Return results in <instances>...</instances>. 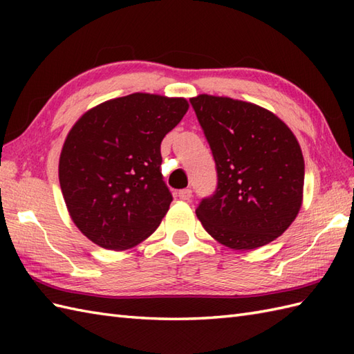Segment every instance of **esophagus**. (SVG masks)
Returning a JSON list of instances; mask_svg holds the SVG:
<instances>
[{
    "label": "esophagus",
    "instance_id": "esophagus-1",
    "mask_svg": "<svg viewBox=\"0 0 354 354\" xmlns=\"http://www.w3.org/2000/svg\"><path fill=\"white\" fill-rule=\"evenodd\" d=\"M178 196L181 198L183 201H190L193 194H192V190H190V189H184V190H179Z\"/></svg>",
    "mask_w": 354,
    "mask_h": 354
}]
</instances>
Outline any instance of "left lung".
<instances>
[{"label": "left lung", "instance_id": "8db88e82", "mask_svg": "<svg viewBox=\"0 0 354 354\" xmlns=\"http://www.w3.org/2000/svg\"><path fill=\"white\" fill-rule=\"evenodd\" d=\"M213 152L214 194L196 216L217 242L255 250L290 227L303 204L304 158L295 135L272 112L230 97L190 99Z\"/></svg>", "mask_w": 354, "mask_h": 354}]
</instances>
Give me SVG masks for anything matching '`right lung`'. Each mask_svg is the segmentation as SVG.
Here are the masks:
<instances>
[{
    "label": "right lung",
    "instance_id": "obj_1",
    "mask_svg": "<svg viewBox=\"0 0 354 354\" xmlns=\"http://www.w3.org/2000/svg\"><path fill=\"white\" fill-rule=\"evenodd\" d=\"M187 109L181 97L135 93L100 103L71 127L59 183L73 222L91 242L129 250L160 227L173 199L161 141Z\"/></svg>",
    "mask_w": 354,
    "mask_h": 354
}]
</instances>
